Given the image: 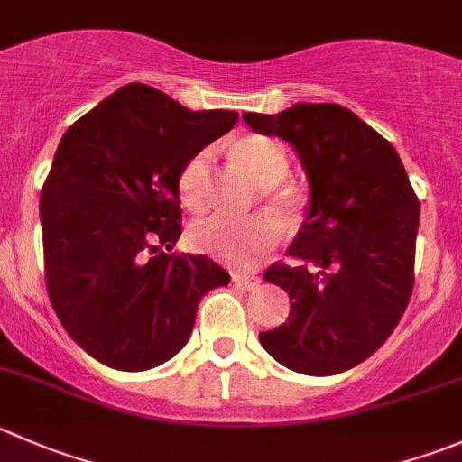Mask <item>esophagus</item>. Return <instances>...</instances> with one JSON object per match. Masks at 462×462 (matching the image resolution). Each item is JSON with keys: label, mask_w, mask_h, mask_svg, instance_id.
Segmentation results:
<instances>
[{"label": "esophagus", "mask_w": 462, "mask_h": 462, "mask_svg": "<svg viewBox=\"0 0 462 462\" xmlns=\"http://www.w3.org/2000/svg\"><path fill=\"white\" fill-rule=\"evenodd\" d=\"M232 282H235L236 286H241V289H248V291L257 289L259 286V277L254 275H232Z\"/></svg>", "instance_id": "obj_1"}]
</instances>
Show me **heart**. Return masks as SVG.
Masks as SVG:
<instances>
[{"label": "heart", "instance_id": "1", "mask_svg": "<svg viewBox=\"0 0 462 462\" xmlns=\"http://www.w3.org/2000/svg\"><path fill=\"white\" fill-rule=\"evenodd\" d=\"M232 155L239 167L257 182L262 200L277 214L293 217L302 208V196L293 187L280 185L289 173V158L282 144L271 137L248 135L232 144ZM209 151H199L178 173V194L182 205L191 212H200L209 199ZM280 239V230L266 217L230 218L223 214L199 218L189 227V244L199 253L235 268H248L263 254L271 253Z\"/></svg>", "mask_w": 462, "mask_h": 462}]
</instances>
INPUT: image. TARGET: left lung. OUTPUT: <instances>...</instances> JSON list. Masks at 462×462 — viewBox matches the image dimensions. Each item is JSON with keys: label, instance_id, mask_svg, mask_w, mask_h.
I'll return each mask as SVG.
<instances>
[{"label": "left lung", "instance_id": "obj_1", "mask_svg": "<svg viewBox=\"0 0 462 462\" xmlns=\"http://www.w3.org/2000/svg\"><path fill=\"white\" fill-rule=\"evenodd\" d=\"M262 135L289 142L309 178L307 217L263 280L289 293L284 325L263 350L313 377L355 368L393 334L413 293L420 200L400 155L338 103H298L280 115L245 112Z\"/></svg>", "mask_w": 462, "mask_h": 462}]
</instances>
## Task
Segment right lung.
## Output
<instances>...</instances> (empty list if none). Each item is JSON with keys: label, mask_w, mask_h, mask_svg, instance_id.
Segmentation results:
<instances>
[{"label": "right lung", "mask_w": 462, "mask_h": 462, "mask_svg": "<svg viewBox=\"0 0 462 462\" xmlns=\"http://www.w3.org/2000/svg\"><path fill=\"white\" fill-rule=\"evenodd\" d=\"M236 119L131 83L62 135L40 196L44 282L67 334L107 368L176 356L203 295L230 282L205 254L169 250L182 235L178 173Z\"/></svg>", "instance_id": "add662e5"}]
</instances>
